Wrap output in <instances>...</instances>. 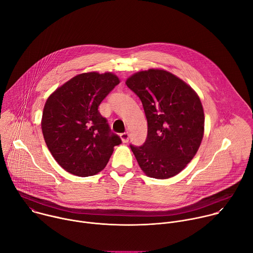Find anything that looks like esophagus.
<instances>
[{
    "label": "esophagus",
    "instance_id": "obj_1",
    "mask_svg": "<svg viewBox=\"0 0 253 253\" xmlns=\"http://www.w3.org/2000/svg\"><path fill=\"white\" fill-rule=\"evenodd\" d=\"M120 137L123 141V143H127L129 141V133L128 132H123L120 134Z\"/></svg>",
    "mask_w": 253,
    "mask_h": 253
}]
</instances>
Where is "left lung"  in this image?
Wrapping results in <instances>:
<instances>
[{"instance_id":"left-lung-1","label":"left lung","mask_w":253,"mask_h":253,"mask_svg":"<svg viewBox=\"0 0 253 253\" xmlns=\"http://www.w3.org/2000/svg\"><path fill=\"white\" fill-rule=\"evenodd\" d=\"M141 100L147 138L141 146L130 144L140 168L156 179L182 171L196 154L204 132V112L195 91L167 71L149 69L127 79Z\"/></svg>"}]
</instances>
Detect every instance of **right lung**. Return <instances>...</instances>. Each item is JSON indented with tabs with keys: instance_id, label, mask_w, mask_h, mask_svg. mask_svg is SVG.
<instances>
[{
	"instance_id": "1",
	"label": "right lung",
	"mask_w": 253,
	"mask_h": 253,
	"mask_svg": "<svg viewBox=\"0 0 253 253\" xmlns=\"http://www.w3.org/2000/svg\"><path fill=\"white\" fill-rule=\"evenodd\" d=\"M119 78L112 73H83L66 82L47 99L42 131L47 146L67 172L92 176L105 168L120 137L110 129L99 105Z\"/></svg>"
}]
</instances>
